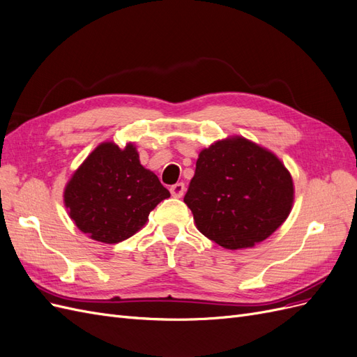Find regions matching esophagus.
<instances>
[{
    "mask_svg": "<svg viewBox=\"0 0 357 357\" xmlns=\"http://www.w3.org/2000/svg\"><path fill=\"white\" fill-rule=\"evenodd\" d=\"M185 190H186L185 183H177V185L171 186V189H169L171 195L174 197V198H181L183 195H185Z\"/></svg>",
    "mask_w": 357,
    "mask_h": 357,
    "instance_id": "1",
    "label": "esophagus"
}]
</instances>
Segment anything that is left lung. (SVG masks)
<instances>
[{
    "instance_id": "obj_1",
    "label": "left lung",
    "mask_w": 357,
    "mask_h": 357,
    "mask_svg": "<svg viewBox=\"0 0 357 357\" xmlns=\"http://www.w3.org/2000/svg\"><path fill=\"white\" fill-rule=\"evenodd\" d=\"M294 199V180L283 162L240 135L201 150L185 195L198 231L231 250L273 235L289 218Z\"/></svg>"
}]
</instances>
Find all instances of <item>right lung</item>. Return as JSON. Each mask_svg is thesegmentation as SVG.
Returning <instances> with one entry per match:
<instances>
[{"label":"right lung","instance_id":"right-lung-1","mask_svg":"<svg viewBox=\"0 0 357 357\" xmlns=\"http://www.w3.org/2000/svg\"><path fill=\"white\" fill-rule=\"evenodd\" d=\"M169 197L137 147L113 142L96 146L63 189L71 220L92 240L116 244L138 232L156 205Z\"/></svg>","mask_w":357,"mask_h":357}]
</instances>
